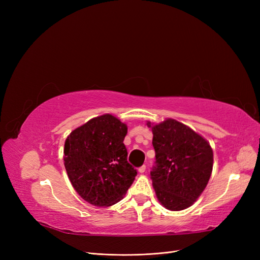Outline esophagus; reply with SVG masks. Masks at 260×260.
<instances>
[{
  "instance_id": "esophagus-1",
  "label": "esophagus",
  "mask_w": 260,
  "mask_h": 260,
  "mask_svg": "<svg viewBox=\"0 0 260 260\" xmlns=\"http://www.w3.org/2000/svg\"><path fill=\"white\" fill-rule=\"evenodd\" d=\"M145 170H146V166H145V165H143V166H141V167L139 168V172H140V174H143V172H145Z\"/></svg>"
}]
</instances>
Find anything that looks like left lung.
I'll return each instance as SVG.
<instances>
[{"label":"left lung","mask_w":260,"mask_h":260,"mask_svg":"<svg viewBox=\"0 0 260 260\" xmlns=\"http://www.w3.org/2000/svg\"><path fill=\"white\" fill-rule=\"evenodd\" d=\"M152 130L155 162L151 179L157 199L169 210L190 207L208 183L212 149L205 139L174 119L155 124Z\"/></svg>","instance_id":"left-lung-1"}]
</instances>
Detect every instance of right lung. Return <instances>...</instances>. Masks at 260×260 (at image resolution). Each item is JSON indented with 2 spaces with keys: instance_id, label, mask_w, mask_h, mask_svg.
Masks as SVG:
<instances>
[{
  "instance_id": "right-lung-1",
  "label": "right lung",
  "mask_w": 260,
  "mask_h": 260,
  "mask_svg": "<svg viewBox=\"0 0 260 260\" xmlns=\"http://www.w3.org/2000/svg\"><path fill=\"white\" fill-rule=\"evenodd\" d=\"M125 135L127 125L107 114L93 118L66 139L68 178L77 193L94 206L114 205L135 181L138 172L127 159Z\"/></svg>"
}]
</instances>
